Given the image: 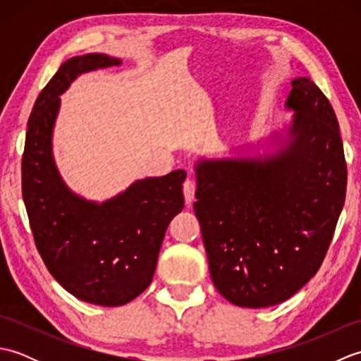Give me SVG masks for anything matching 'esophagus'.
Returning <instances> with one entry per match:
<instances>
[{
	"label": "esophagus",
	"mask_w": 361,
	"mask_h": 361,
	"mask_svg": "<svg viewBox=\"0 0 361 361\" xmlns=\"http://www.w3.org/2000/svg\"><path fill=\"white\" fill-rule=\"evenodd\" d=\"M183 194H185L186 204H192L195 198V183L192 180H186L185 185H183Z\"/></svg>",
	"instance_id": "obj_1"
}]
</instances>
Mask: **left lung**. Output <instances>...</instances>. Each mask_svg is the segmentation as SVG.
Returning <instances> with one entry per match:
<instances>
[{
    "instance_id": "1",
    "label": "left lung",
    "mask_w": 361,
    "mask_h": 361,
    "mask_svg": "<svg viewBox=\"0 0 361 361\" xmlns=\"http://www.w3.org/2000/svg\"><path fill=\"white\" fill-rule=\"evenodd\" d=\"M286 147L262 158L202 159L195 216L214 286L229 302H283L319 270L346 198L338 121L309 78L291 80Z\"/></svg>"
}]
</instances>
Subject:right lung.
Returning <instances> with one entry per match:
<instances>
[{"instance_id": "add662e5", "label": "right lung", "mask_w": 361, "mask_h": 361, "mask_svg": "<svg viewBox=\"0 0 361 361\" xmlns=\"http://www.w3.org/2000/svg\"><path fill=\"white\" fill-rule=\"evenodd\" d=\"M121 65L105 54L66 60L27 121L21 189L35 247L60 286L85 302L118 307L150 286L171 220L185 208V171L135 181L104 203L73 194L52 158L59 96L82 73Z\"/></svg>"}]
</instances>
